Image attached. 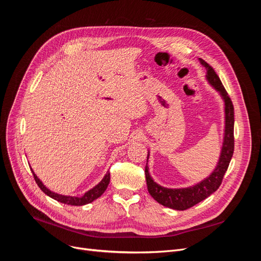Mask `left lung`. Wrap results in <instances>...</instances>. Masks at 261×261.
<instances>
[{
  "label": "left lung",
  "mask_w": 261,
  "mask_h": 261,
  "mask_svg": "<svg viewBox=\"0 0 261 261\" xmlns=\"http://www.w3.org/2000/svg\"><path fill=\"white\" fill-rule=\"evenodd\" d=\"M199 62L200 64L207 69L206 81L210 86L213 87V89L219 93V96L223 100V140L216 168L213 169V171L206 178L201 179L198 183H196L192 186L180 188H168L161 186L160 184H158L156 181H154L152 176L150 175L148 163L146 164L145 173L149 194L151 195L154 200L162 204V206L174 210H186L204 200L207 197L215 193L221 185V181L223 179V176L228 168V164H230L234 151V108L232 105V101L230 97L227 96L224 87L222 86V83H221L219 76L216 74L215 69L203 60L199 59ZM149 155L150 151L148 150L147 161L149 159Z\"/></svg>",
  "instance_id": "obj_1"
}]
</instances>
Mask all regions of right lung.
Returning <instances> with one entry per match:
<instances>
[{"label": "right lung", "mask_w": 261, "mask_h": 261, "mask_svg": "<svg viewBox=\"0 0 261 261\" xmlns=\"http://www.w3.org/2000/svg\"><path fill=\"white\" fill-rule=\"evenodd\" d=\"M31 172H33L34 177L36 179V183L38 184L39 187H40V189L45 195H48L54 200H57V201L62 202V203H65V204H70V206H84V204L90 203L93 200H96L97 198H99V197L102 194L106 192V189H107V187L110 183V172L108 171L107 174L105 175L103 178L101 179L100 183L97 184L94 187H92L91 189H89L88 192H86L83 196H66V195H61V194H58V193H54V192L50 191V189L46 187L40 180V178H39L35 174V172H34L33 169H31Z\"/></svg>", "instance_id": "right-lung-1"}]
</instances>
